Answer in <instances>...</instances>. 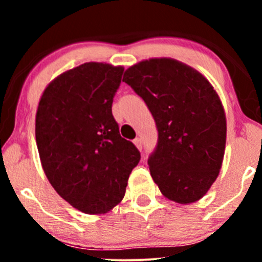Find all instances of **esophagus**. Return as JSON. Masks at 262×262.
Returning <instances> with one entry per match:
<instances>
[{
    "mask_svg": "<svg viewBox=\"0 0 262 262\" xmlns=\"http://www.w3.org/2000/svg\"><path fill=\"white\" fill-rule=\"evenodd\" d=\"M133 143L135 144V146H137V148L139 149V150L143 149V143H141L140 138H135V139L133 140Z\"/></svg>",
    "mask_w": 262,
    "mask_h": 262,
    "instance_id": "34e87169",
    "label": "esophagus"
}]
</instances>
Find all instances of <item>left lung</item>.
Wrapping results in <instances>:
<instances>
[{"label": "left lung", "instance_id": "1", "mask_svg": "<svg viewBox=\"0 0 262 262\" xmlns=\"http://www.w3.org/2000/svg\"><path fill=\"white\" fill-rule=\"evenodd\" d=\"M123 82L152 114L158 143L148 159L152 180L171 201L196 202L218 177L227 122L208 80L173 59H150L132 66Z\"/></svg>", "mask_w": 262, "mask_h": 262}]
</instances>
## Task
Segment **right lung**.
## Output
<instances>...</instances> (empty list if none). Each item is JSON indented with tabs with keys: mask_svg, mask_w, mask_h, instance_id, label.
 I'll use <instances>...</instances> for the list:
<instances>
[{
	"mask_svg": "<svg viewBox=\"0 0 262 262\" xmlns=\"http://www.w3.org/2000/svg\"><path fill=\"white\" fill-rule=\"evenodd\" d=\"M123 71L86 62L52 81L39 101L35 140L45 175L60 197L87 214L121 202L140 161L112 114Z\"/></svg>",
	"mask_w": 262,
	"mask_h": 262,
	"instance_id": "obj_1",
	"label": "right lung"
}]
</instances>
